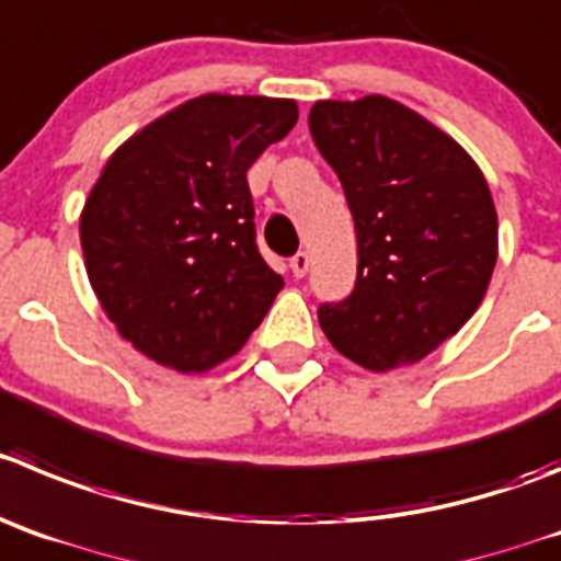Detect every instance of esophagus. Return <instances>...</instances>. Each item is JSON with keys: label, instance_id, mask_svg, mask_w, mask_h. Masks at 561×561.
<instances>
[{"label": "esophagus", "instance_id": "obj_1", "mask_svg": "<svg viewBox=\"0 0 561 561\" xmlns=\"http://www.w3.org/2000/svg\"><path fill=\"white\" fill-rule=\"evenodd\" d=\"M290 271H293V276H305L307 271H310V254H307V251H298V254H293Z\"/></svg>", "mask_w": 561, "mask_h": 561}]
</instances>
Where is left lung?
<instances>
[{
  "label": "left lung",
  "mask_w": 561,
  "mask_h": 561,
  "mask_svg": "<svg viewBox=\"0 0 561 561\" xmlns=\"http://www.w3.org/2000/svg\"><path fill=\"white\" fill-rule=\"evenodd\" d=\"M310 133L357 229V285L318 310L323 334L376 374L421 363L468 323L493 276L484 174L451 135L379 93L316 102Z\"/></svg>",
  "instance_id": "left-lung-1"
}]
</instances>
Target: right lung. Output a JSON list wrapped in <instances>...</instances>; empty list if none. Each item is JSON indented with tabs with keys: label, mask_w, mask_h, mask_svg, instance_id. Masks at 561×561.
I'll return each instance as SVG.
<instances>
[{
	"label": "right lung",
	"mask_w": 561,
	"mask_h": 561,
	"mask_svg": "<svg viewBox=\"0 0 561 561\" xmlns=\"http://www.w3.org/2000/svg\"><path fill=\"white\" fill-rule=\"evenodd\" d=\"M298 122L293 99L204 93L124 140L80 216L104 316L180 374L227 363L282 290L254 243L245 171Z\"/></svg>",
	"instance_id": "right-lung-1"
}]
</instances>
